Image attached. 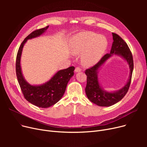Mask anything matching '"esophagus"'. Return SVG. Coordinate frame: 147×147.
I'll use <instances>...</instances> for the list:
<instances>
[{
  "mask_svg": "<svg viewBox=\"0 0 147 147\" xmlns=\"http://www.w3.org/2000/svg\"><path fill=\"white\" fill-rule=\"evenodd\" d=\"M81 70H82L81 68L79 67H76V69H75V72L76 73H79V72H80Z\"/></svg>",
  "mask_w": 147,
  "mask_h": 147,
  "instance_id": "34e87169",
  "label": "esophagus"
}]
</instances>
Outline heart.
Masks as SVG:
<instances>
[{"mask_svg":"<svg viewBox=\"0 0 147 147\" xmlns=\"http://www.w3.org/2000/svg\"><path fill=\"white\" fill-rule=\"evenodd\" d=\"M72 52L81 55L82 64L92 66L97 63L105 53L108 41L105 37L92 32H82L74 36L71 42Z\"/></svg>","mask_w":147,"mask_h":147,"instance_id":"b5f03b06","label":"heart"}]
</instances>
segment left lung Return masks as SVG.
Returning a JSON list of instances; mask_svg holds the SVG:
<instances>
[{"mask_svg": "<svg viewBox=\"0 0 147 147\" xmlns=\"http://www.w3.org/2000/svg\"><path fill=\"white\" fill-rule=\"evenodd\" d=\"M113 42L110 53H107L98 63L92 67L87 69V84L85 88L86 94L90 101L98 106L110 107L119 102L127 92L132 79L134 69V60L127 43L118 34L112 33ZM113 55L121 57L127 62L129 69V79L125 85L119 90L109 92L105 91L100 85L98 79L100 68L105 62Z\"/></svg>", "mask_w": 147, "mask_h": 147, "instance_id": "8db88e82", "label": "left lung"}]
</instances>
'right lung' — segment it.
Segmentation results:
<instances>
[{
    "instance_id": "1",
    "label": "right lung",
    "mask_w": 147,
    "mask_h": 147,
    "mask_svg": "<svg viewBox=\"0 0 147 147\" xmlns=\"http://www.w3.org/2000/svg\"><path fill=\"white\" fill-rule=\"evenodd\" d=\"M49 26L34 31L21 44L17 56L16 74L24 98L30 103L38 107L48 108L58 102L64 95L67 84L74 75V67L58 71L46 82L34 85L28 83L22 73L21 58L22 49L28 40L40 36Z\"/></svg>"
}]
</instances>
